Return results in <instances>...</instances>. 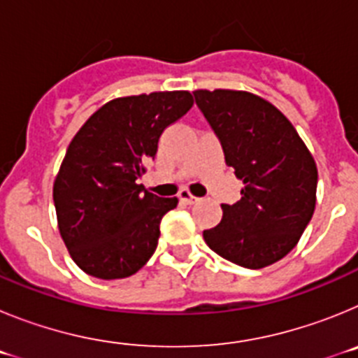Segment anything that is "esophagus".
<instances>
[{"label": "esophagus", "instance_id": "esophagus-1", "mask_svg": "<svg viewBox=\"0 0 358 358\" xmlns=\"http://www.w3.org/2000/svg\"><path fill=\"white\" fill-rule=\"evenodd\" d=\"M179 199H181L182 202H186V204H194V202L199 201V199L195 197V195L192 194L189 189H186V188H182L181 192H179Z\"/></svg>", "mask_w": 358, "mask_h": 358}]
</instances>
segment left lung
Returning <instances> with one entry per match:
<instances>
[{"label": "left lung", "mask_w": 358, "mask_h": 358, "mask_svg": "<svg viewBox=\"0 0 358 358\" xmlns=\"http://www.w3.org/2000/svg\"><path fill=\"white\" fill-rule=\"evenodd\" d=\"M195 102L242 179V199L202 233L210 249L245 268L289 255L315 210L317 166L283 113L249 91L197 90Z\"/></svg>", "instance_id": "1"}]
</instances>
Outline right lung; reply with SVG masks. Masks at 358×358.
I'll return each instance as SVG.
<instances>
[{
	"mask_svg": "<svg viewBox=\"0 0 358 358\" xmlns=\"http://www.w3.org/2000/svg\"><path fill=\"white\" fill-rule=\"evenodd\" d=\"M194 106L189 91H154L103 103L78 129L53 182L57 226L73 262L90 276L118 280L154 255L177 197L138 185L170 123Z\"/></svg>",
	"mask_w": 358,
	"mask_h": 358,
	"instance_id": "1",
	"label": "right lung"
}]
</instances>
